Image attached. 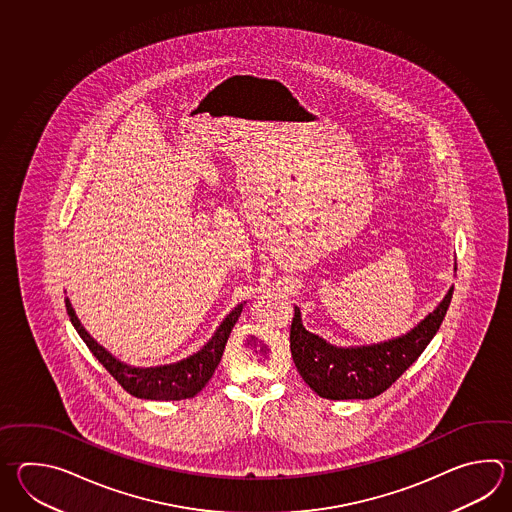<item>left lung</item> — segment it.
<instances>
[{
  "label": "left lung",
  "mask_w": 512,
  "mask_h": 512,
  "mask_svg": "<svg viewBox=\"0 0 512 512\" xmlns=\"http://www.w3.org/2000/svg\"><path fill=\"white\" fill-rule=\"evenodd\" d=\"M452 288L438 308L407 335L363 348H335L304 330L295 308L290 348L304 383L326 399H370L383 394L412 365L443 323Z\"/></svg>",
  "instance_id": "1"
}]
</instances>
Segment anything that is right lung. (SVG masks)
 <instances>
[{
    "label": "right lung",
    "mask_w": 512,
    "mask_h": 512,
    "mask_svg": "<svg viewBox=\"0 0 512 512\" xmlns=\"http://www.w3.org/2000/svg\"><path fill=\"white\" fill-rule=\"evenodd\" d=\"M244 304L240 303L228 313V317L220 323L215 335L206 346L175 365L157 366V368H135L118 361L115 355L109 354L104 346L98 345L91 335L87 334L80 319L76 317L69 299H65V308L76 332L84 339L85 345L93 352L94 357L104 365L105 370L115 377L131 396L140 399H157V401H178L197 396L204 386L208 385L215 368L219 366L220 357L224 354V346L228 343L231 330L239 321Z\"/></svg>",
    "instance_id": "obj_1"
}]
</instances>
